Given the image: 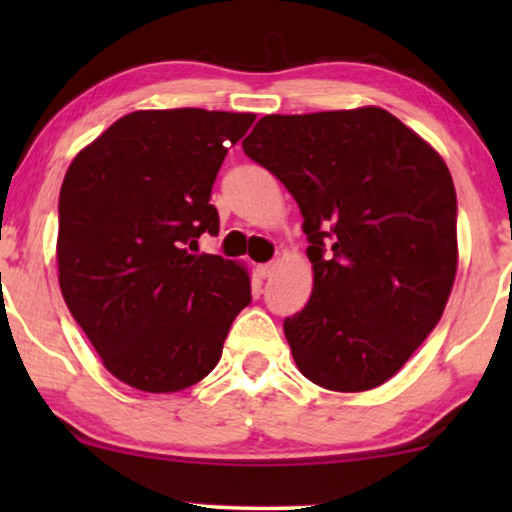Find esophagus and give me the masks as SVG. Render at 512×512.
<instances>
[{
	"label": "esophagus",
	"mask_w": 512,
	"mask_h": 512,
	"mask_svg": "<svg viewBox=\"0 0 512 512\" xmlns=\"http://www.w3.org/2000/svg\"><path fill=\"white\" fill-rule=\"evenodd\" d=\"M272 272H275V263H263L258 265V275H261L263 279H268Z\"/></svg>",
	"instance_id": "obj_1"
}]
</instances>
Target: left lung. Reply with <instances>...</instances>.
I'll return each instance as SVG.
<instances>
[{
	"label": "left lung",
	"instance_id": "left-lung-1",
	"mask_svg": "<svg viewBox=\"0 0 512 512\" xmlns=\"http://www.w3.org/2000/svg\"><path fill=\"white\" fill-rule=\"evenodd\" d=\"M303 214L314 286L284 319L307 380L366 391L443 317L457 275V193L443 158L380 107L263 116L242 142Z\"/></svg>",
	"mask_w": 512,
	"mask_h": 512
}]
</instances>
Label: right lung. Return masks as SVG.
Masks as SVG:
<instances>
[{
    "label": "right lung",
    "instance_id": "right-lung-1",
    "mask_svg": "<svg viewBox=\"0 0 512 512\" xmlns=\"http://www.w3.org/2000/svg\"><path fill=\"white\" fill-rule=\"evenodd\" d=\"M254 114L135 111L72 160L60 188L58 272L65 303L130 387L170 394L214 370L249 275L219 254H195L219 235L209 205L228 146Z\"/></svg>",
    "mask_w": 512,
    "mask_h": 512
}]
</instances>
